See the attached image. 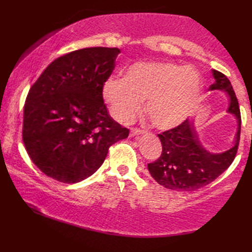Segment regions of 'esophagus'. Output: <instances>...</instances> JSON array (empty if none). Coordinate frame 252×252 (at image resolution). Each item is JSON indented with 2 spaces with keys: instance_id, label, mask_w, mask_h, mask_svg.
<instances>
[{
  "instance_id": "esophagus-1",
  "label": "esophagus",
  "mask_w": 252,
  "mask_h": 252,
  "mask_svg": "<svg viewBox=\"0 0 252 252\" xmlns=\"http://www.w3.org/2000/svg\"><path fill=\"white\" fill-rule=\"evenodd\" d=\"M143 134H144V130L139 129V128H133L130 130L131 137H135V136H139V135H143Z\"/></svg>"
}]
</instances>
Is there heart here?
<instances>
[{
    "instance_id": "obj_1",
    "label": "heart",
    "mask_w": 252,
    "mask_h": 252,
    "mask_svg": "<svg viewBox=\"0 0 252 252\" xmlns=\"http://www.w3.org/2000/svg\"><path fill=\"white\" fill-rule=\"evenodd\" d=\"M202 92L200 73L191 66L173 62H138L123 78H109L103 98L117 122L128 124L146 100L147 116L159 129H171L189 118Z\"/></svg>"
}]
</instances>
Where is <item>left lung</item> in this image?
<instances>
[{"instance_id":"left-lung-1","label":"left lung","mask_w":252,"mask_h":252,"mask_svg":"<svg viewBox=\"0 0 252 252\" xmlns=\"http://www.w3.org/2000/svg\"><path fill=\"white\" fill-rule=\"evenodd\" d=\"M215 83L210 91H222L229 98L227 112L238 123L233 146L222 153H210L202 146L195 123L187 119L182 125L158 135L162 152L156 161L148 164V170L156 182L175 191H193L207 186L219 177L235 159L240 139L241 116L231 83L222 73L214 69Z\"/></svg>"}]
</instances>
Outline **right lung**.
Wrapping results in <instances>:
<instances>
[{"instance_id":"right-lung-1","label":"right lung","mask_w":252,"mask_h":252,"mask_svg":"<svg viewBox=\"0 0 252 252\" xmlns=\"http://www.w3.org/2000/svg\"><path fill=\"white\" fill-rule=\"evenodd\" d=\"M121 53L87 47L52 62L26 97L23 143L34 165L65 184L86 179L129 130L109 116L103 86Z\"/></svg>"}]
</instances>
